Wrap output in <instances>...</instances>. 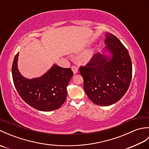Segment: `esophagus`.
I'll list each match as a JSON object with an SVG mask.
<instances>
[{
  "mask_svg": "<svg viewBox=\"0 0 149 149\" xmlns=\"http://www.w3.org/2000/svg\"><path fill=\"white\" fill-rule=\"evenodd\" d=\"M72 70L73 71V72H74V74H77V71H78V68L76 66H72Z\"/></svg>",
  "mask_w": 149,
  "mask_h": 149,
  "instance_id": "esophagus-1",
  "label": "esophagus"
}]
</instances>
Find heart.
<instances>
[{
	"label": "heart",
	"mask_w": 149,
	"mask_h": 149,
	"mask_svg": "<svg viewBox=\"0 0 149 149\" xmlns=\"http://www.w3.org/2000/svg\"><path fill=\"white\" fill-rule=\"evenodd\" d=\"M94 56V51L93 50H91V51L88 52L86 53H85L83 55V56L82 57L81 59V61L83 63H87L91 61V59L93 58V57Z\"/></svg>",
	"instance_id": "b5f03b06"
}]
</instances>
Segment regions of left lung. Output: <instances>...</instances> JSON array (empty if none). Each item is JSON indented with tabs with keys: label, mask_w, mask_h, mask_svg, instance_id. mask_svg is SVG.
Listing matches in <instances>:
<instances>
[{
	"label": "left lung",
	"mask_w": 149,
	"mask_h": 149,
	"mask_svg": "<svg viewBox=\"0 0 149 149\" xmlns=\"http://www.w3.org/2000/svg\"><path fill=\"white\" fill-rule=\"evenodd\" d=\"M105 50L110 54H95L79 68L84 90L88 98L99 106H109L127 92L132 78V63L121 42L111 33H106Z\"/></svg>",
	"instance_id": "8db88e82"
}]
</instances>
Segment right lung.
<instances>
[{
    "mask_svg": "<svg viewBox=\"0 0 149 149\" xmlns=\"http://www.w3.org/2000/svg\"><path fill=\"white\" fill-rule=\"evenodd\" d=\"M18 52L12 65V76L15 86L21 98L34 109L42 111L59 109L65 102L70 80L73 75L71 69L54 65L42 76L32 79L25 78L17 68Z\"/></svg>",
    "mask_w": 149,
    "mask_h": 149,
    "instance_id": "right-lung-1",
    "label": "right lung"
}]
</instances>
